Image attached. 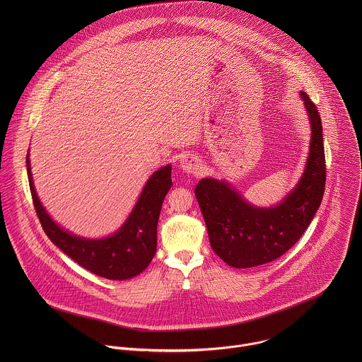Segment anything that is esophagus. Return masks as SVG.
<instances>
[{"label":"esophagus","instance_id":"esophagus-1","mask_svg":"<svg viewBox=\"0 0 362 362\" xmlns=\"http://www.w3.org/2000/svg\"><path fill=\"white\" fill-rule=\"evenodd\" d=\"M180 165L185 173H195L202 165V163L198 156L187 153V155L181 156Z\"/></svg>","mask_w":362,"mask_h":362}]
</instances>
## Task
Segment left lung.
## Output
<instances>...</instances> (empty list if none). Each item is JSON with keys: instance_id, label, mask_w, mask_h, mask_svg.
I'll return each instance as SVG.
<instances>
[{"instance_id": "1", "label": "left lung", "mask_w": 362, "mask_h": 362, "mask_svg": "<svg viewBox=\"0 0 362 362\" xmlns=\"http://www.w3.org/2000/svg\"><path fill=\"white\" fill-rule=\"evenodd\" d=\"M310 119V149L305 173L297 188L276 207L247 204L227 182L205 178L195 197L206 223L216 255L233 267H254L286 254L301 238L322 204L326 161L317 107L301 92Z\"/></svg>"}]
</instances>
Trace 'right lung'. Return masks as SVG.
Returning a JSON list of instances; mask_svg holds the SVG:
<instances>
[{
	"instance_id": "obj_1",
	"label": "right lung",
	"mask_w": 362,
	"mask_h": 362,
	"mask_svg": "<svg viewBox=\"0 0 362 362\" xmlns=\"http://www.w3.org/2000/svg\"><path fill=\"white\" fill-rule=\"evenodd\" d=\"M28 178L36 214L40 224L64 254L78 264L110 280H125L145 270L155 257L157 221L164 197L173 185L171 165L161 167L146 182L138 204L125 224L111 237L85 240L58 227L42 206L32 181L29 156L26 157Z\"/></svg>"
}]
</instances>
